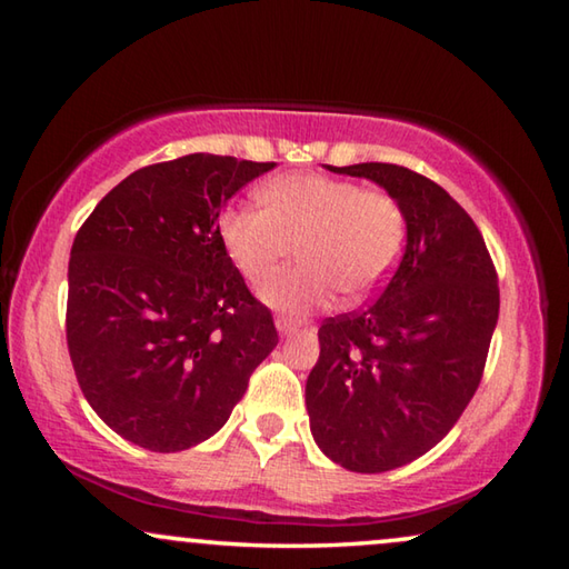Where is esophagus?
I'll return each mask as SVG.
<instances>
[{
	"instance_id": "34e87169",
	"label": "esophagus",
	"mask_w": 569,
	"mask_h": 569,
	"mask_svg": "<svg viewBox=\"0 0 569 569\" xmlns=\"http://www.w3.org/2000/svg\"><path fill=\"white\" fill-rule=\"evenodd\" d=\"M276 329H278V333H281V336H291V333H296L298 329H301V323L293 321V319H278L276 321Z\"/></svg>"
}]
</instances>
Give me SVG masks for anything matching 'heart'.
I'll return each instance as SVG.
<instances>
[{
  "mask_svg": "<svg viewBox=\"0 0 569 569\" xmlns=\"http://www.w3.org/2000/svg\"><path fill=\"white\" fill-rule=\"evenodd\" d=\"M261 200L266 208H228L218 233L230 261L253 286L271 281L298 246L303 261L263 291L281 311H311L339 291L361 301L399 266L407 218L387 190L298 172L268 182Z\"/></svg>",
  "mask_w": 569,
  "mask_h": 569,
  "instance_id": "obj_1",
  "label": "heart"
}]
</instances>
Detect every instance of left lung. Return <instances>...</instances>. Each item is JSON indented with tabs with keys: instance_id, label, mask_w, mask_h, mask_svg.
Wrapping results in <instances>:
<instances>
[{
	"instance_id": "left-lung-1",
	"label": "left lung",
	"mask_w": 569,
	"mask_h": 569,
	"mask_svg": "<svg viewBox=\"0 0 569 569\" xmlns=\"http://www.w3.org/2000/svg\"><path fill=\"white\" fill-rule=\"evenodd\" d=\"M333 172L399 200L407 248L379 298L326 319L306 409L326 457L361 475L439 445L475 397L499 316L497 271L475 220L435 180L391 162Z\"/></svg>"
}]
</instances>
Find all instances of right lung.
I'll return each instance as SVG.
<instances>
[{"label":"right lung","instance_id":"obj_1","mask_svg":"<svg viewBox=\"0 0 569 569\" xmlns=\"http://www.w3.org/2000/svg\"><path fill=\"white\" fill-rule=\"evenodd\" d=\"M276 162L192 152L134 170L70 253L67 349L84 399L122 439L182 451L228 421L276 349L218 233L220 210Z\"/></svg>","mask_w":569,"mask_h":569}]
</instances>
